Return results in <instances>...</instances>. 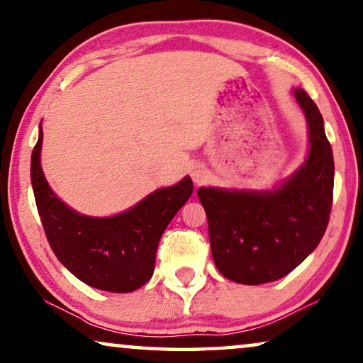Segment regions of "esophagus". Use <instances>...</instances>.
I'll list each match as a JSON object with an SVG mask.
<instances>
[{"mask_svg": "<svg viewBox=\"0 0 363 363\" xmlns=\"http://www.w3.org/2000/svg\"><path fill=\"white\" fill-rule=\"evenodd\" d=\"M191 178L194 183H201L206 178V169L203 165H194L191 167Z\"/></svg>", "mask_w": 363, "mask_h": 363, "instance_id": "1", "label": "esophagus"}]
</instances>
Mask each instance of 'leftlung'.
Segmentation results:
<instances>
[{"label": "left lung", "mask_w": 363, "mask_h": 363, "mask_svg": "<svg viewBox=\"0 0 363 363\" xmlns=\"http://www.w3.org/2000/svg\"><path fill=\"white\" fill-rule=\"evenodd\" d=\"M308 124L306 160L272 190L201 186L214 264L242 285L275 281L321 242L334 190V157L316 103L293 90Z\"/></svg>", "instance_id": "1"}]
</instances>
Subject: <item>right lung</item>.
Listing matches in <instances>:
<instances>
[{
	"instance_id": "1",
	"label": "right lung",
	"mask_w": 363,
	"mask_h": 363,
	"mask_svg": "<svg viewBox=\"0 0 363 363\" xmlns=\"http://www.w3.org/2000/svg\"><path fill=\"white\" fill-rule=\"evenodd\" d=\"M40 149L39 125L30 157V183L47 240L60 264L98 290L129 293L145 285L155 269L162 234L191 196V178L159 188L114 216H85L52 191L40 167Z\"/></svg>"
}]
</instances>
